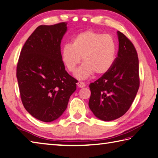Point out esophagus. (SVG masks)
<instances>
[{
	"instance_id": "esophagus-1",
	"label": "esophagus",
	"mask_w": 158,
	"mask_h": 158,
	"mask_svg": "<svg viewBox=\"0 0 158 158\" xmlns=\"http://www.w3.org/2000/svg\"><path fill=\"white\" fill-rule=\"evenodd\" d=\"M77 85H78V87H79V88H84V87L85 86V83H83L81 81H78V83H77Z\"/></svg>"
}]
</instances>
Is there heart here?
I'll list each match as a JSON object with an SVG mask.
<instances>
[{
    "mask_svg": "<svg viewBox=\"0 0 158 158\" xmlns=\"http://www.w3.org/2000/svg\"><path fill=\"white\" fill-rule=\"evenodd\" d=\"M117 43L110 35L94 31L80 32L73 38L70 44H66L61 50V59L68 71L73 73L81 62L75 76L84 79L94 73L102 75L108 73L115 61Z\"/></svg>",
    "mask_w": 158,
    "mask_h": 158,
    "instance_id": "obj_1",
    "label": "heart"
}]
</instances>
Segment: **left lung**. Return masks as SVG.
<instances>
[{
	"label": "left lung",
	"mask_w": 158,
	"mask_h": 158,
	"mask_svg": "<svg viewBox=\"0 0 158 158\" xmlns=\"http://www.w3.org/2000/svg\"><path fill=\"white\" fill-rule=\"evenodd\" d=\"M117 36L119 50L112 68L89 84V109L105 122L119 118L127 111L140 85L136 50L123 33L117 31Z\"/></svg>",
	"instance_id": "left-lung-1"
}]
</instances>
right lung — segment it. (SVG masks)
Returning <instances> with one entry per match:
<instances>
[{"instance_id":"obj_1","label":"right lung","mask_w":158,"mask_h":158,"mask_svg":"<svg viewBox=\"0 0 158 158\" xmlns=\"http://www.w3.org/2000/svg\"><path fill=\"white\" fill-rule=\"evenodd\" d=\"M67 23L41 25L23 45L17 65L22 102L35 118L51 122L62 115L77 80L66 71L60 43Z\"/></svg>"}]
</instances>
